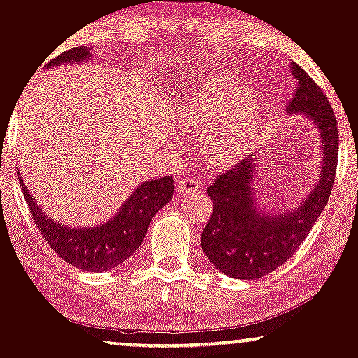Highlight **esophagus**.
Wrapping results in <instances>:
<instances>
[{
  "instance_id": "34e87169",
  "label": "esophagus",
  "mask_w": 358,
  "mask_h": 358,
  "mask_svg": "<svg viewBox=\"0 0 358 358\" xmlns=\"http://www.w3.org/2000/svg\"><path fill=\"white\" fill-rule=\"evenodd\" d=\"M176 187H178V192L182 193V195H187V193H190L193 190H200V188H202V183H200L199 180L190 178V176H182V178L176 182Z\"/></svg>"
}]
</instances>
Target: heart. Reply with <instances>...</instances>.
<instances>
[{
  "label": "heart",
  "instance_id": "1",
  "mask_svg": "<svg viewBox=\"0 0 358 358\" xmlns=\"http://www.w3.org/2000/svg\"><path fill=\"white\" fill-rule=\"evenodd\" d=\"M239 90V82L232 77H217L207 87L195 90L176 116L183 131L207 134V155L220 165L239 162L256 131V104Z\"/></svg>",
  "mask_w": 358,
  "mask_h": 358
}]
</instances>
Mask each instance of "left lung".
I'll return each instance as SVG.
<instances>
[{
    "label": "left lung",
    "instance_id": "1",
    "mask_svg": "<svg viewBox=\"0 0 358 358\" xmlns=\"http://www.w3.org/2000/svg\"><path fill=\"white\" fill-rule=\"evenodd\" d=\"M298 80L289 114H305L315 122L322 143V166L316 183L298 207L274 213L257 207L252 182L259 158L248 155L239 165L220 173L210 187L212 217L200 244L208 261L236 279H257L269 274L296 252L330 199L338 162V124L330 101L298 64H289Z\"/></svg>",
    "mask_w": 358,
    "mask_h": 358
}]
</instances>
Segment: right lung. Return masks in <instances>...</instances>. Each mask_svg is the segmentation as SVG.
<instances>
[{
	"mask_svg": "<svg viewBox=\"0 0 358 358\" xmlns=\"http://www.w3.org/2000/svg\"><path fill=\"white\" fill-rule=\"evenodd\" d=\"M89 57L90 50L87 47H77L48 62L47 69L55 65L80 64L89 60ZM20 185L43 239L64 261L73 268L90 273L113 269L133 256L145 239L155 213L170 202L175 192L171 175L143 182L127 196L113 219L94 227H73L59 224L53 217L40 210L36 200L23 185L22 176Z\"/></svg>",
	"mask_w": 358,
	"mask_h": 358,
	"instance_id": "1",
	"label": "right lung"
}]
</instances>
